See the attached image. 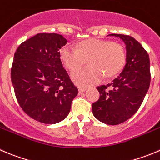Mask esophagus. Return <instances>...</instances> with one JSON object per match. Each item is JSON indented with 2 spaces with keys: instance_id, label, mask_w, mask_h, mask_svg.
<instances>
[{
  "instance_id": "esophagus-1",
  "label": "esophagus",
  "mask_w": 160,
  "mask_h": 160,
  "mask_svg": "<svg viewBox=\"0 0 160 160\" xmlns=\"http://www.w3.org/2000/svg\"><path fill=\"white\" fill-rule=\"evenodd\" d=\"M78 90H79V92H80V93H83L87 90V88H83V87H79Z\"/></svg>"
}]
</instances>
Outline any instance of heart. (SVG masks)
I'll list each match as a JSON object with an SVG mask.
<instances>
[{
  "mask_svg": "<svg viewBox=\"0 0 160 160\" xmlns=\"http://www.w3.org/2000/svg\"><path fill=\"white\" fill-rule=\"evenodd\" d=\"M60 58L67 69H73L84 64L89 66L71 72L74 83L81 87L98 83L104 76L109 78L121 71L126 62V52L121 44L98 39H91L79 44L78 48L63 46Z\"/></svg>",
  "mask_w": 160,
  "mask_h": 160,
  "instance_id": "heart-1",
  "label": "heart"
}]
</instances>
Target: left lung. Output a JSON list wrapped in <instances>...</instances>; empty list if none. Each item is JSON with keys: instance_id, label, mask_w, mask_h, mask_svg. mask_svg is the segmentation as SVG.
I'll use <instances>...</instances> for the list:
<instances>
[{"instance_id": "left-lung-1", "label": "left lung", "mask_w": 160, "mask_h": 160, "mask_svg": "<svg viewBox=\"0 0 160 160\" xmlns=\"http://www.w3.org/2000/svg\"><path fill=\"white\" fill-rule=\"evenodd\" d=\"M119 37L126 45V64L112 82L97 88L100 97L92 104L93 115L102 123L118 125L138 110L150 85V61L146 51L132 37Z\"/></svg>"}]
</instances>
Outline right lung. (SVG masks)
<instances>
[{"label": "right lung", "mask_w": 160, "mask_h": 160, "mask_svg": "<svg viewBox=\"0 0 160 160\" xmlns=\"http://www.w3.org/2000/svg\"><path fill=\"white\" fill-rule=\"evenodd\" d=\"M66 43L60 34L38 33L22 43L14 55L11 78L17 101L41 123L66 119L78 94L60 60L59 50Z\"/></svg>", "instance_id": "add662e5"}]
</instances>
